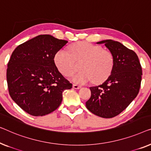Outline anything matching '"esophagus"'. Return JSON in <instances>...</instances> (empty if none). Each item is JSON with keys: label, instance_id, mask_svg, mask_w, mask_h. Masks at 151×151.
Returning a JSON list of instances; mask_svg holds the SVG:
<instances>
[{"label": "esophagus", "instance_id": "esophagus-1", "mask_svg": "<svg viewBox=\"0 0 151 151\" xmlns=\"http://www.w3.org/2000/svg\"><path fill=\"white\" fill-rule=\"evenodd\" d=\"M81 88V86H78V85H76V84H73V88L74 89H76V90H78V89H80Z\"/></svg>", "mask_w": 151, "mask_h": 151}]
</instances>
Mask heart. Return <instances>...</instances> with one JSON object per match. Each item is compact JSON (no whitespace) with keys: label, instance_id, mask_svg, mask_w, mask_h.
<instances>
[{"label":"heart","instance_id":"obj_1","mask_svg":"<svg viewBox=\"0 0 151 151\" xmlns=\"http://www.w3.org/2000/svg\"><path fill=\"white\" fill-rule=\"evenodd\" d=\"M69 51L61 49L55 55V63L59 72L70 76L76 70V62L81 61V71L73 76L76 83L86 84L93 81L95 83L104 81L111 75L114 58L109 50L88 42H81L69 47Z\"/></svg>","mask_w":151,"mask_h":151}]
</instances>
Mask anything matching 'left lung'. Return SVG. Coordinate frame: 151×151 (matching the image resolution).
<instances>
[{
    "mask_svg": "<svg viewBox=\"0 0 151 151\" xmlns=\"http://www.w3.org/2000/svg\"><path fill=\"white\" fill-rule=\"evenodd\" d=\"M97 44H105L113 55L114 68L103 84L90 88L91 97L86 105L95 115L111 118L124 111L138 94L142 66L137 54L120 42L107 40Z\"/></svg>",
    "mask_w": 151,
    "mask_h": 151,
    "instance_id": "obj_1",
    "label": "left lung"
}]
</instances>
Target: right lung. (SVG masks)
Listing matches in <instances>:
<instances>
[{
    "label": "right lung",
    "instance_id": "obj_1",
    "mask_svg": "<svg viewBox=\"0 0 151 151\" xmlns=\"http://www.w3.org/2000/svg\"><path fill=\"white\" fill-rule=\"evenodd\" d=\"M68 41L40 35L20 44L12 52L7 69L10 96L34 116L51 113L62 101V93L73 84L59 73L55 55Z\"/></svg>",
    "mask_w": 151,
    "mask_h": 151
}]
</instances>
